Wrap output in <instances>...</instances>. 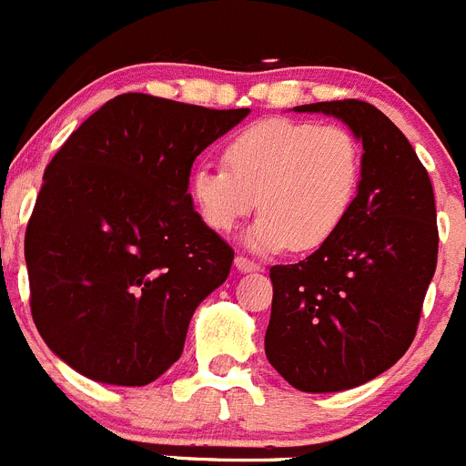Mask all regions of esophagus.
<instances>
[{"label": "esophagus", "mask_w": 466, "mask_h": 466, "mask_svg": "<svg viewBox=\"0 0 466 466\" xmlns=\"http://www.w3.org/2000/svg\"><path fill=\"white\" fill-rule=\"evenodd\" d=\"M234 264H237L238 271H243V273H246V271H258V268H259V264L253 262V259H250V258H246V255H237Z\"/></svg>", "instance_id": "34e87169"}]
</instances>
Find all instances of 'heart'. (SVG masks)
Here are the masks:
<instances>
[{"label": "heart", "instance_id": "b5f03b06", "mask_svg": "<svg viewBox=\"0 0 466 466\" xmlns=\"http://www.w3.org/2000/svg\"><path fill=\"white\" fill-rule=\"evenodd\" d=\"M225 165L202 163L190 177L204 223L229 232L258 198L262 216L248 229V246L262 253L289 246L303 253L329 241L354 208L363 147L342 126L264 119L228 142Z\"/></svg>", "mask_w": 466, "mask_h": 466}]
</instances>
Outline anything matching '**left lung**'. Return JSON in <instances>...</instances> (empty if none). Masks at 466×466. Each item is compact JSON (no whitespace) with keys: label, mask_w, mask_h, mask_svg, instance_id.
Returning a JSON list of instances; mask_svg holds the SVG:
<instances>
[{"label":"left lung","mask_w":466,"mask_h":466,"mask_svg":"<svg viewBox=\"0 0 466 466\" xmlns=\"http://www.w3.org/2000/svg\"><path fill=\"white\" fill-rule=\"evenodd\" d=\"M294 110L336 116L363 142V181L340 229L268 273V363L294 389L333 393L375 380L410 350L437 268V208L414 147L375 106L345 98Z\"/></svg>","instance_id":"left-lung-1"}]
</instances>
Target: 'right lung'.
Returning <instances> with one entry per match:
<instances>
[{"instance_id":"add662e5","label":"right lung","mask_w":466,"mask_h":466,"mask_svg":"<svg viewBox=\"0 0 466 466\" xmlns=\"http://www.w3.org/2000/svg\"><path fill=\"white\" fill-rule=\"evenodd\" d=\"M248 112L121 94L50 160L25 234L29 306L73 370L145 386L179 360L234 259L193 208L190 169Z\"/></svg>"}]
</instances>
